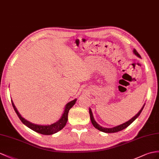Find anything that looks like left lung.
<instances>
[{"mask_svg": "<svg viewBox=\"0 0 159 159\" xmlns=\"http://www.w3.org/2000/svg\"><path fill=\"white\" fill-rule=\"evenodd\" d=\"M133 52H134V55H136L138 57L141 58L140 55H139V53L137 52V50H135V49H134ZM144 105H145V104H144V105H143V107H142V109H140V111H139L138 113L136 115H135L134 117H132L130 120H129V121H126L125 123H122V124L119 125H117V126H116V127H111V128H107V127H103L102 126H100L99 124H98L97 122L95 121V119L94 118V116H93L92 112V110H91L90 108V109H89V113H90L91 122L92 123V125H94V127H95L96 129H97L99 131H102V132H104V133H115V132H118V131H121L123 129H125L127 127H128L131 124V123H132L135 121V120L139 117V115H140L142 109H144Z\"/></svg>", "mask_w": 159, "mask_h": 159, "instance_id": "1", "label": "left lung"}]
</instances>
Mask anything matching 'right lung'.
Wrapping results in <instances>:
<instances>
[{
  "instance_id": "add662e5",
  "label": "right lung",
  "mask_w": 159,
  "mask_h": 159,
  "mask_svg": "<svg viewBox=\"0 0 159 159\" xmlns=\"http://www.w3.org/2000/svg\"><path fill=\"white\" fill-rule=\"evenodd\" d=\"M76 100H77V98L68 102L65 107L63 113L62 114L61 117L58 120L57 122L52 123V124L50 125H38V124H35V123L30 122L29 121H28V120H26L23 117L20 115V113H19V111H17V108L15 107L12 100H11V102H12V105L13 107V109L15 111V113H17L19 119L21 120V122L24 123L25 125L29 127V128H30L31 129H32L33 131H36L37 133L44 134V135H52L58 132V131H59L60 130H61L65 126V125H66L68 120L69 111L71 109V108L75 104Z\"/></svg>"
}]
</instances>
